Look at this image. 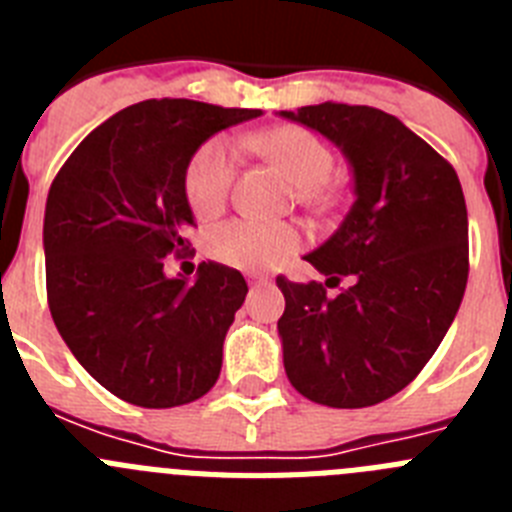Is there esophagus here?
Instances as JSON below:
<instances>
[{"label":"esophagus","mask_w":512,"mask_h":512,"mask_svg":"<svg viewBox=\"0 0 512 512\" xmlns=\"http://www.w3.org/2000/svg\"><path fill=\"white\" fill-rule=\"evenodd\" d=\"M264 284H271L269 277H261V274H253L251 277V287H264Z\"/></svg>","instance_id":"34e87169"}]
</instances>
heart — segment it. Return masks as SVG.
I'll list each match as a JSON object with an SVG mask.
<instances>
[{
    "instance_id": "b5f03b06",
    "label": "heart",
    "mask_w": 512,
    "mask_h": 512,
    "mask_svg": "<svg viewBox=\"0 0 512 512\" xmlns=\"http://www.w3.org/2000/svg\"><path fill=\"white\" fill-rule=\"evenodd\" d=\"M246 146L259 151L269 161L282 166L292 182L300 187L302 202L330 207L338 202V187L330 182L333 151L320 135L300 125H277L246 140ZM233 146L225 138L205 140L184 169V197L192 212L202 220L225 210L235 182ZM302 246V233L289 223H261L251 217H238L220 225L210 235V251L217 261L235 269L261 271L274 269Z\"/></svg>"
}]
</instances>
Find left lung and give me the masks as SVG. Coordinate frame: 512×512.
<instances>
[{"instance_id": "left-lung-1", "label": "left lung", "mask_w": 512, "mask_h": 512, "mask_svg": "<svg viewBox=\"0 0 512 512\" xmlns=\"http://www.w3.org/2000/svg\"><path fill=\"white\" fill-rule=\"evenodd\" d=\"M333 140L354 166L356 202L318 251L325 284L279 274L284 372L307 400L369 408L405 390L454 323L469 277L467 202L454 166L395 115L366 104L282 112Z\"/></svg>"}]
</instances>
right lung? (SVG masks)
Masks as SVG:
<instances>
[{
	"mask_svg": "<svg viewBox=\"0 0 512 512\" xmlns=\"http://www.w3.org/2000/svg\"><path fill=\"white\" fill-rule=\"evenodd\" d=\"M194 99H146L81 140L45 202V292L53 323L104 390L138 408H176L212 390L223 341L248 284L202 261L197 279H169L189 256L184 169L217 130L259 117Z\"/></svg>",
	"mask_w": 512,
	"mask_h": 512,
	"instance_id": "right-lung-1",
	"label": "right lung"
}]
</instances>
